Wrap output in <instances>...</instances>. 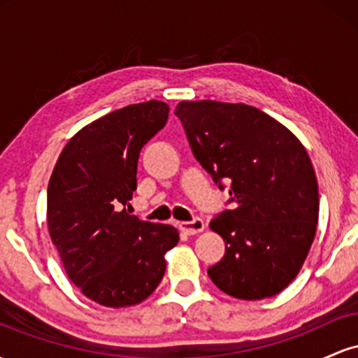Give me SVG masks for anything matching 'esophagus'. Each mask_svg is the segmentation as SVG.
<instances>
[{
    "label": "esophagus",
    "mask_w": 358,
    "mask_h": 358,
    "mask_svg": "<svg viewBox=\"0 0 358 358\" xmlns=\"http://www.w3.org/2000/svg\"><path fill=\"white\" fill-rule=\"evenodd\" d=\"M180 229L185 234H188V236H195V234H200L205 229V222L202 219H199V217H195V219L190 220V222H180Z\"/></svg>",
    "instance_id": "obj_1"
}]
</instances>
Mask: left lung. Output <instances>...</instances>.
<instances>
[{
  "label": "left lung",
  "mask_w": 358,
  "mask_h": 358,
  "mask_svg": "<svg viewBox=\"0 0 358 358\" xmlns=\"http://www.w3.org/2000/svg\"><path fill=\"white\" fill-rule=\"evenodd\" d=\"M180 117L196 162L213 182L231 183L232 210L210 229L225 242L208 276L225 294L264 299L296 278L318 224V182L301 141L248 104L182 101Z\"/></svg>",
  "instance_id": "8db88e82"
}]
</instances>
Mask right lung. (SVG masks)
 I'll return each mask as SVG.
<instances>
[{
  "instance_id": "add662e5",
  "label": "right lung",
  "mask_w": 358,
  "mask_h": 358,
  "mask_svg": "<svg viewBox=\"0 0 358 358\" xmlns=\"http://www.w3.org/2000/svg\"><path fill=\"white\" fill-rule=\"evenodd\" d=\"M162 101L106 114L65 145L47 192V224L65 273L92 301L122 308L145 301L165 276L180 241L171 225L129 215L141 148L166 124Z\"/></svg>"
}]
</instances>
